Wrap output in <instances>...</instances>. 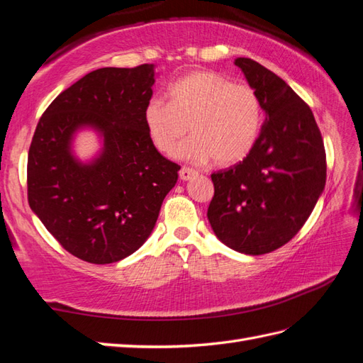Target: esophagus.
Listing matches in <instances>:
<instances>
[{
  "instance_id": "1",
  "label": "esophagus",
  "mask_w": 363,
  "mask_h": 363,
  "mask_svg": "<svg viewBox=\"0 0 363 363\" xmlns=\"http://www.w3.org/2000/svg\"><path fill=\"white\" fill-rule=\"evenodd\" d=\"M179 174H180V179H182L183 182H188V180L191 179V177H192V175H196L197 172L194 171V169H189V167H182Z\"/></svg>"
}]
</instances>
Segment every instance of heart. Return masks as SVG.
<instances>
[{"label":"heart","mask_w":363,"mask_h":363,"mask_svg":"<svg viewBox=\"0 0 363 363\" xmlns=\"http://www.w3.org/2000/svg\"><path fill=\"white\" fill-rule=\"evenodd\" d=\"M169 102L150 99L143 121L150 141L171 154L184 133H192L175 150V157L220 166L245 158L262 124L259 96L252 86L233 84L216 71H192L169 86Z\"/></svg>","instance_id":"1"}]
</instances>
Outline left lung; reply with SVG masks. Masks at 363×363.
<instances>
[{
	"instance_id": "left-lung-1",
	"label": "left lung",
	"mask_w": 363,
	"mask_h": 363,
	"mask_svg": "<svg viewBox=\"0 0 363 363\" xmlns=\"http://www.w3.org/2000/svg\"><path fill=\"white\" fill-rule=\"evenodd\" d=\"M235 65L259 96L265 123L242 161L211 175L208 220L227 247L264 255L308 220L325 189L326 154L309 106L283 79L247 57Z\"/></svg>"
}]
</instances>
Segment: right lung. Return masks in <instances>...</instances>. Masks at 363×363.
<instances>
[{"label":"right lung","mask_w":363,"mask_h":363,"mask_svg":"<svg viewBox=\"0 0 363 363\" xmlns=\"http://www.w3.org/2000/svg\"><path fill=\"white\" fill-rule=\"evenodd\" d=\"M155 65L101 68L55 98L40 118L28 155V200L46 230L76 257L111 264L135 253L154 230L180 166L150 141L143 111ZM93 130L101 150L79 160L75 135Z\"/></svg>","instance_id":"1"}]
</instances>
